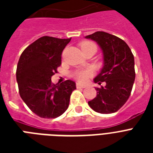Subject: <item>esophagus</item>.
I'll return each mask as SVG.
<instances>
[{
  "instance_id": "obj_1",
  "label": "esophagus",
  "mask_w": 153,
  "mask_h": 153,
  "mask_svg": "<svg viewBox=\"0 0 153 153\" xmlns=\"http://www.w3.org/2000/svg\"><path fill=\"white\" fill-rule=\"evenodd\" d=\"M86 86V85H82V84L79 83V82H78V83H76V87H77V88H85Z\"/></svg>"
}]
</instances>
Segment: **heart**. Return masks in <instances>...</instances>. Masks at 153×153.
<instances>
[{
	"label": "heart",
	"mask_w": 153,
	"mask_h": 153,
	"mask_svg": "<svg viewBox=\"0 0 153 153\" xmlns=\"http://www.w3.org/2000/svg\"><path fill=\"white\" fill-rule=\"evenodd\" d=\"M81 48L82 51H86V50H89V49H96L97 50V47L93 42L84 41L81 44ZM92 74H93V72H92L91 69L87 68V69L74 71L71 73V76L74 79H77L78 81L84 82L88 79V78H90L92 75Z\"/></svg>",
	"instance_id": "b5f03b06"
}]
</instances>
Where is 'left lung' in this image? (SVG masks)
<instances>
[{
  "label": "left lung",
  "mask_w": 153,
  "mask_h": 153,
  "mask_svg": "<svg viewBox=\"0 0 153 153\" xmlns=\"http://www.w3.org/2000/svg\"><path fill=\"white\" fill-rule=\"evenodd\" d=\"M86 38L97 42L102 50L104 65L94 81L99 85L105 83V86L96 87L97 96L88 105L100 114H113L130 96L136 75L134 57L126 42L116 36L96 32Z\"/></svg>",
  "instance_id": "obj_1"
}]
</instances>
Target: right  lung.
I'll return each mask as SVG.
<instances>
[{
  "mask_svg": "<svg viewBox=\"0 0 153 153\" xmlns=\"http://www.w3.org/2000/svg\"><path fill=\"white\" fill-rule=\"evenodd\" d=\"M70 39L43 36L25 49L16 67L19 93L27 107L43 118H55L68 108L75 82L53 84L51 76L61 65L63 49Z\"/></svg>",
  "mask_w": 153,
  "mask_h": 153,
  "instance_id": "obj_1",
  "label": "right lung"
}]
</instances>
